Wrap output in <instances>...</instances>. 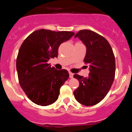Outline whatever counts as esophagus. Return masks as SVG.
Returning a JSON list of instances; mask_svg holds the SVG:
<instances>
[{
  "instance_id": "34e87169",
  "label": "esophagus",
  "mask_w": 132,
  "mask_h": 132,
  "mask_svg": "<svg viewBox=\"0 0 132 132\" xmlns=\"http://www.w3.org/2000/svg\"><path fill=\"white\" fill-rule=\"evenodd\" d=\"M69 78H72L73 77V74L72 73H71V72H69Z\"/></svg>"
}]
</instances>
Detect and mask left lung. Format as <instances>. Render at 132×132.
Here are the masks:
<instances>
[{
  "label": "left lung",
  "mask_w": 132,
  "mask_h": 132,
  "mask_svg": "<svg viewBox=\"0 0 132 132\" xmlns=\"http://www.w3.org/2000/svg\"><path fill=\"white\" fill-rule=\"evenodd\" d=\"M78 37L86 46L84 59L89 64L87 77L74 75L79 85L74 91V96L85 106L96 105L106 96L113 82L115 75V58L110 44L102 36L90 30H81Z\"/></svg>",
  "instance_id": "8db88e82"
}]
</instances>
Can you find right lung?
<instances>
[{
  "instance_id": "1",
  "label": "right lung",
  "mask_w": 132,
  "mask_h": 132,
  "mask_svg": "<svg viewBox=\"0 0 132 132\" xmlns=\"http://www.w3.org/2000/svg\"><path fill=\"white\" fill-rule=\"evenodd\" d=\"M75 32L39 29L33 32L22 44L16 61L19 84L26 95L40 106L51 105L57 100L59 89L68 79L66 69L57 70L47 63L57 57L59 46Z\"/></svg>"
}]
</instances>
